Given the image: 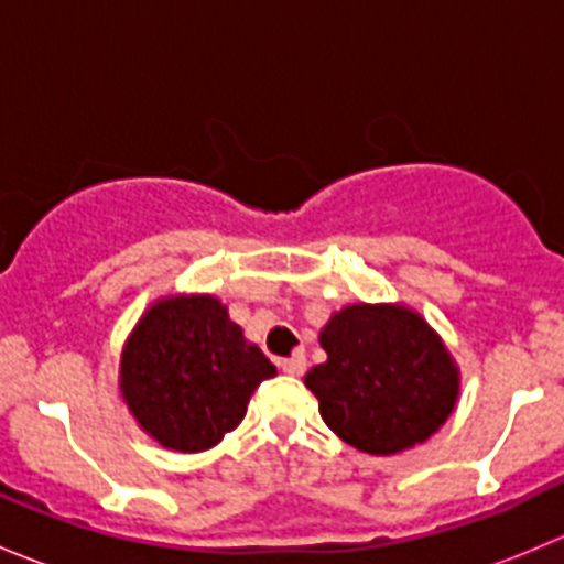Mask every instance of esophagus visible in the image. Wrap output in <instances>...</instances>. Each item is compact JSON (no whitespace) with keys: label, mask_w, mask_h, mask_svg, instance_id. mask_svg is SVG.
<instances>
[{"label":"esophagus","mask_w":564,"mask_h":564,"mask_svg":"<svg viewBox=\"0 0 564 564\" xmlns=\"http://www.w3.org/2000/svg\"><path fill=\"white\" fill-rule=\"evenodd\" d=\"M305 366H308L305 355H294L289 357V360H281V371L289 373V377H303Z\"/></svg>","instance_id":"esophagus-1"}]
</instances>
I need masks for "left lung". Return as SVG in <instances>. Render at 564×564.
I'll use <instances>...</instances> for the list:
<instances>
[{
	"instance_id": "1",
	"label": "left lung",
	"mask_w": 564,
	"mask_h": 564,
	"mask_svg": "<svg viewBox=\"0 0 564 564\" xmlns=\"http://www.w3.org/2000/svg\"><path fill=\"white\" fill-rule=\"evenodd\" d=\"M327 360L305 373L327 429L371 456L431 440L456 409L460 371L442 335L401 303H355L318 333Z\"/></svg>"
}]
</instances>
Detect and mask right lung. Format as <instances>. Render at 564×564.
Instances as JSON below:
<instances>
[{"label":"right lung","instance_id":"1","mask_svg":"<svg viewBox=\"0 0 564 564\" xmlns=\"http://www.w3.org/2000/svg\"><path fill=\"white\" fill-rule=\"evenodd\" d=\"M272 377L275 366L213 294L158 297L119 355L124 406L150 440L176 453L218 445Z\"/></svg>","mask_w":564,"mask_h":564}]
</instances>
